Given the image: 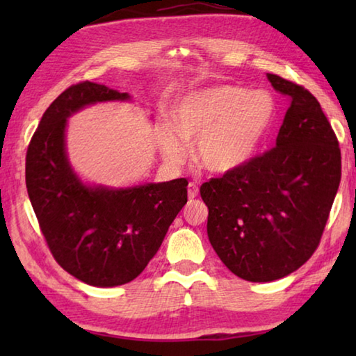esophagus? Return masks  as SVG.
<instances>
[{"label": "esophagus", "instance_id": "34e87169", "mask_svg": "<svg viewBox=\"0 0 356 356\" xmlns=\"http://www.w3.org/2000/svg\"><path fill=\"white\" fill-rule=\"evenodd\" d=\"M197 195H200V188H197V185L190 184L188 185V197H190V200H195Z\"/></svg>", "mask_w": 356, "mask_h": 356}]
</instances>
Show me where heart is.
<instances>
[{"label":"heart","instance_id":"obj_1","mask_svg":"<svg viewBox=\"0 0 356 356\" xmlns=\"http://www.w3.org/2000/svg\"><path fill=\"white\" fill-rule=\"evenodd\" d=\"M276 102L267 91L238 84H212L182 95L172 108V122L161 136V154L170 163L185 159V141H195L196 161L213 174L248 163L268 136Z\"/></svg>","mask_w":356,"mask_h":356}]
</instances>
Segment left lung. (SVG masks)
Segmentation results:
<instances>
[{
	"label": "left lung",
	"mask_w": 356,
	"mask_h": 356,
	"mask_svg": "<svg viewBox=\"0 0 356 356\" xmlns=\"http://www.w3.org/2000/svg\"><path fill=\"white\" fill-rule=\"evenodd\" d=\"M267 78L289 99L275 147L201 186L210 245L251 282L284 278L308 261L341 182L339 144L321 104L303 86Z\"/></svg>",
	"instance_id": "1"
}]
</instances>
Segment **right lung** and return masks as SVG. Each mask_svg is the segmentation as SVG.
I'll return each mask as SVG.
<instances>
[{
  "instance_id": "obj_1",
  "label": "right lung",
  "mask_w": 356,
  "mask_h": 356,
  "mask_svg": "<svg viewBox=\"0 0 356 356\" xmlns=\"http://www.w3.org/2000/svg\"><path fill=\"white\" fill-rule=\"evenodd\" d=\"M127 92L83 81L48 106L26 152L28 196L53 257L95 287L134 281L186 204V179L125 188L83 182L65 149L67 119L99 102H129Z\"/></svg>"
}]
</instances>
